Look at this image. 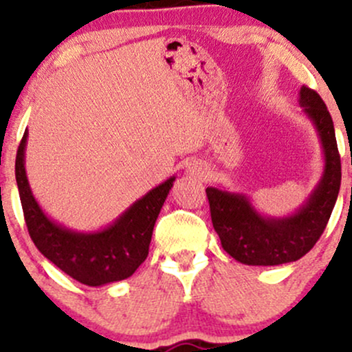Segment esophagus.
Wrapping results in <instances>:
<instances>
[{
  "instance_id": "obj_1",
  "label": "esophagus",
  "mask_w": 352,
  "mask_h": 352,
  "mask_svg": "<svg viewBox=\"0 0 352 352\" xmlns=\"http://www.w3.org/2000/svg\"><path fill=\"white\" fill-rule=\"evenodd\" d=\"M187 173H188V175L195 177V179H200V180L201 179H207V177H208L207 167H205V165H201L200 162H195V160L188 164Z\"/></svg>"
}]
</instances>
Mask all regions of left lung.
Masks as SVG:
<instances>
[{
  "mask_svg": "<svg viewBox=\"0 0 352 352\" xmlns=\"http://www.w3.org/2000/svg\"><path fill=\"white\" fill-rule=\"evenodd\" d=\"M300 106L313 120L324 153V172L306 204L285 218L261 217L240 193L208 187L212 223L230 256L245 265L274 266L300 260L328 225L341 187V157L331 114L313 89L302 86Z\"/></svg>",
  "mask_w": 352,
  "mask_h": 352,
  "instance_id": "8db88e82",
  "label": "left lung"
}]
</instances>
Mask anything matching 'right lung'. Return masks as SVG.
<instances>
[{
    "label": "right lung",
    "mask_w": 352,
    "mask_h": 352,
    "mask_svg": "<svg viewBox=\"0 0 352 352\" xmlns=\"http://www.w3.org/2000/svg\"><path fill=\"white\" fill-rule=\"evenodd\" d=\"M26 137L28 131L16 153L14 172L24 220L36 248L82 285L102 286L132 276L147 258L153 225L175 177H170L137 200L111 227L94 233L72 232L44 215L31 193L24 170Z\"/></svg>",
    "instance_id": "1"
}]
</instances>
